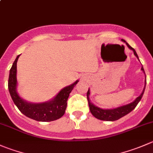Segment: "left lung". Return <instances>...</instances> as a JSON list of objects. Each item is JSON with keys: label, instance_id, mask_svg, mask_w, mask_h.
<instances>
[{"label": "left lung", "instance_id": "1", "mask_svg": "<svg viewBox=\"0 0 153 153\" xmlns=\"http://www.w3.org/2000/svg\"><path fill=\"white\" fill-rule=\"evenodd\" d=\"M123 42H126V44L127 45V46L130 48L131 50H132L134 54L136 56L137 59H138V56H137V53H136L135 50L132 48V47L130 46L126 42L124 39H122ZM139 60V59H138ZM141 70L144 72V69H143V66L141 67ZM146 81H145V86L144 88H143V91H142L141 94L138 96L137 98H136L134 102H132L131 103L128 104V105H123V106L118 107V108H114V109H102V108H99V107L96 106L95 105H93L90 100V89L88 90L87 93V101H88L89 107H90V111L91 112V114H93V116L95 117L97 119L101 120H105V121H115L119 120L120 118L126 116V114H128V113L131 112V111L135 108V107L137 106V105L138 104V102H140V99H141L142 96H143V93H144L145 87H146Z\"/></svg>", "mask_w": 153, "mask_h": 153}]
</instances>
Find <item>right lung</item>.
Masks as SVG:
<instances>
[{"instance_id":"1","label":"right lung","mask_w":153,"mask_h":153,"mask_svg":"<svg viewBox=\"0 0 153 153\" xmlns=\"http://www.w3.org/2000/svg\"><path fill=\"white\" fill-rule=\"evenodd\" d=\"M19 56L15 60L10 70L8 80V89L12 99L19 111L27 117L40 122H50L59 119L65 114L69 93L73 90L78 81L71 85L62 89L58 94L49 102L44 103L27 102L19 96L16 90L17 87V61Z\"/></svg>"}]
</instances>
